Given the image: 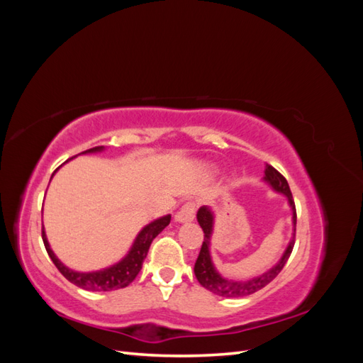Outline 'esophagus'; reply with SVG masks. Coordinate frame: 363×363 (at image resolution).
<instances>
[{
  "label": "esophagus",
  "mask_w": 363,
  "mask_h": 363,
  "mask_svg": "<svg viewBox=\"0 0 363 363\" xmlns=\"http://www.w3.org/2000/svg\"><path fill=\"white\" fill-rule=\"evenodd\" d=\"M194 218H195V204L192 201L184 203L179 208V212H175L174 215V219L177 223H191L194 221Z\"/></svg>",
  "instance_id": "obj_1"
}]
</instances>
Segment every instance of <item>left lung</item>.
I'll use <instances>...</instances> for the list:
<instances>
[{
    "mask_svg": "<svg viewBox=\"0 0 363 363\" xmlns=\"http://www.w3.org/2000/svg\"><path fill=\"white\" fill-rule=\"evenodd\" d=\"M262 180L268 183L272 191H276L277 194H283L284 196H286L288 204L292 211V238L289 240L286 250H284L283 256L277 260L276 265H272L268 271L260 274V276L248 279V280H242V281L227 279V277L221 276L219 271L215 268L212 256H211V240H212V235H213L215 213L211 207H207V206L200 207L199 212H196V221H199L200 227L203 228L204 240H203L199 259H196V262H195L194 272H195L196 280L200 281L201 286L206 288L207 291H211L215 295L227 296V298H238V296H247V295H251V294L260 291L262 288H265L268 283H271L279 276L280 271L283 269L284 265H286V262L291 256L294 244H295L296 212H295V203L292 200L289 184H288L286 179H284L277 169H274L271 164H267L265 175H263Z\"/></svg>",
    "mask_w": 363,
    "mask_h": 363,
    "instance_id": "obj_1",
    "label": "left lung"
}]
</instances>
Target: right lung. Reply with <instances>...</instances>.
Segmentation results:
<instances>
[{"label": "right lung", "instance_id": "1", "mask_svg": "<svg viewBox=\"0 0 363 363\" xmlns=\"http://www.w3.org/2000/svg\"><path fill=\"white\" fill-rule=\"evenodd\" d=\"M101 151H104V147H95V148L83 151V155H89V152H101ZM169 221H171V215H164L155 219L152 223L147 224L138 233L133 245H131V248L123 259L113 263L111 267L103 268L100 271H91V272L74 271L67 265H63V263L57 259V256L54 255V251L51 250L43 225H42V239H43V245H45L48 256L51 257L54 265H56L57 269L63 274V277L69 280L71 283H74L75 286L86 291H95V292L115 291V289L128 286V284L136 279V276L142 268V263H144L147 257V252L150 250L152 239H155L162 230L169 224Z\"/></svg>", "mask_w": 363, "mask_h": 363}]
</instances>
